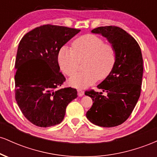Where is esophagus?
Returning a JSON list of instances; mask_svg holds the SVG:
<instances>
[{"label":"esophagus","mask_w":157,"mask_h":157,"mask_svg":"<svg viewBox=\"0 0 157 157\" xmlns=\"http://www.w3.org/2000/svg\"><path fill=\"white\" fill-rule=\"evenodd\" d=\"M77 94H78L79 97H82L84 95V91L81 89L77 90Z\"/></svg>","instance_id":"esophagus-1"}]
</instances>
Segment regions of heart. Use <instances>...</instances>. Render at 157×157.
Returning a JSON list of instances; mask_svg holds the SVG:
<instances>
[{"label":"heart","instance_id":"1","mask_svg":"<svg viewBox=\"0 0 157 157\" xmlns=\"http://www.w3.org/2000/svg\"><path fill=\"white\" fill-rule=\"evenodd\" d=\"M86 58L85 70L71 77L69 83L77 89H85L111 74L117 60L115 47L100 36L87 34L75 39L71 48L63 46L58 52V63L65 75L72 76L80 61Z\"/></svg>","mask_w":157,"mask_h":157}]
</instances>
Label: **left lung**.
Segmentation results:
<instances>
[{
    "instance_id": "left-lung-1",
    "label": "left lung",
    "mask_w": 157,
    "mask_h": 157,
    "mask_svg": "<svg viewBox=\"0 0 157 157\" xmlns=\"http://www.w3.org/2000/svg\"><path fill=\"white\" fill-rule=\"evenodd\" d=\"M91 32L107 37L116 49L117 60L111 74L97 86L107 94L93 89L85 92L94 102L86 117L96 125L114 127L127 120L140 98L143 75L141 49L136 40L118 26H100Z\"/></svg>"
}]
</instances>
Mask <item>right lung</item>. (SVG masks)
<instances>
[{
  "instance_id": "add662e5",
  "label": "right lung",
  "mask_w": 157,
  "mask_h": 157,
  "mask_svg": "<svg viewBox=\"0 0 157 157\" xmlns=\"http://www.w3.org/2000/svg\"><path fill=\"white\" fill-rule=\"evenodd\" d=\"M80 29L43 25L20 41L15 60V100L23 116L34 125L50 127L63 120L68 104L77 97L76 89L61 86L58 52Z\"/></svg>"
}]
</instances>
